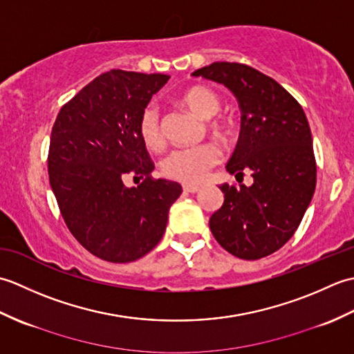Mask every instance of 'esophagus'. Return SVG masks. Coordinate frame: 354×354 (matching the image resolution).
<instances>
[{"label":"esophagus","instance_id":"esophagus-1","mask_svg":"<svg viewBox=\"0 0 354 354\" xmlns=\"http://www.w3.org/2000/svg\"><path fill=\"white\" fill-rule=\"evenodd\" d=\"M184 192H187V193H196V192H199L201 190V187L199 185H193V184H185L184 187Z\"/></svg>","mask_w":354,"mask_h":354}]
</instances>
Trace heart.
Segmentation results:
<instances>
[{"mask_svg": "<svg viewBox=\"0 0 354 354\" xmlns=\"http://www.w3.org/2000/svg\"><path fill=\"white\" fill-rule=\"evenodd\" d=\"M181 100L187 108L201 118H212L221 109L219 95L207 86L189 88L183 93ZM138 129L146 146L152 149L162 146L164 135L161 129V118L155 103H149L142 109ZM221 149L214 142L178 147L165 155L161 162V170L165 176L175 179V181L196 184L208 175L209 169L221 161Z\"/></svg>", "mask_w": 354, "mask_h": 354, "instance_id": "heart-1", "label": "heart"}]
</instances>
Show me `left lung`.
I'll return each instance as SVG.
<instances>
[{"instance_id": "left-lung-1", "label": "left lung", "mask_w": 354, "mask_h": 354, "mask_svg": "<svg viewBox=\"0 0 354 354\" xmlns=\"http://www.w3.org/2000/svg\"><path fill=\"white\" fill-rule=\"evenodd\" d=\"M236 95L242 122L227 171L252 184H222L223 205L209 217L219 245L243 260H259L288 242L301 223L317 185L312 132L304 111L272 77L252 66L214 62L194 71Z\"/></svg>"}]
</instances>
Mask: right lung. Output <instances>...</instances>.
Wrapping results in <instances>:
<instances>
[{
	"label": "right lung",
	"mask_w": 354,
	"mask_h": 354,
	"mask_svg": "<svg viewBox=\"0 0 354 354\" xmlns=\"http://www.w3.org/2000/svg\"><path fill=\"white\" fill-rule=\"evenodd\" d=\"M167 74L111 70L59 111L48 150V176L66 227L95 257L141 259L160 243L169 209L183 187L153 179L142 141L141 112L167 84ZM124 174L143 178L127 189Z\"/></svg>",
	"instance_id": "add662e5"
}]
</instances>
